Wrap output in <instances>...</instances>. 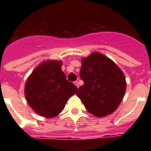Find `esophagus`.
<instances>
[{
  "instance_id": "esophagus-1",
  "label": "esophagus",
  "mask_w": 151,
  "mask_h": 151,
  "mask_svg": "<svg viewBox=\"0 0 151 151\" xmlns=\"http://www.w3.org/2000/svg\"><path fill=\"white\" fill-rule=\"evenodd\" d=\"M74 84H75V85H76V86L77 88L79 87V84H78V81H75V82H74Z\"/></svg>"
}]
</instances>
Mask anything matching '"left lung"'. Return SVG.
<instances>
[{
	"label": "left lung",
	"instance_id": "obj_1",
	"mask_svg": "<svg viewBox=\"0 0 151 151\" xmlns=\"http://www.w3.org/2000/svg\"><path fill=\"white\" fill-rule=\"evenodd\" d=\"M80 78L84 84L76 94L89 113L103 117L116 110L125 94L126 82L115 63L94 52L82 59Z\"/></svg>",
	"mask_w": 151,
	"mask_h": 151
}]
</instances>
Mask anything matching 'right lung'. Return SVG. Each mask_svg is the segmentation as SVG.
<instances>
[{"label": "right lung", "instance_id": "obj_1", "mask_svg": "<svg viewBox=\"0 0 151 151\" xmlns=\"http://www.w3.org/2000/svg\"><path fill=\"white\" fill-rule=\"evenodd\" d=\"M62 62L47 60L35 69L26 81L25 95L29 106L41 116L51 118L65 107L77 87L61 70Z\"/></svg>", "mask_w": 151, "mask_h": 151}]
</instances>
